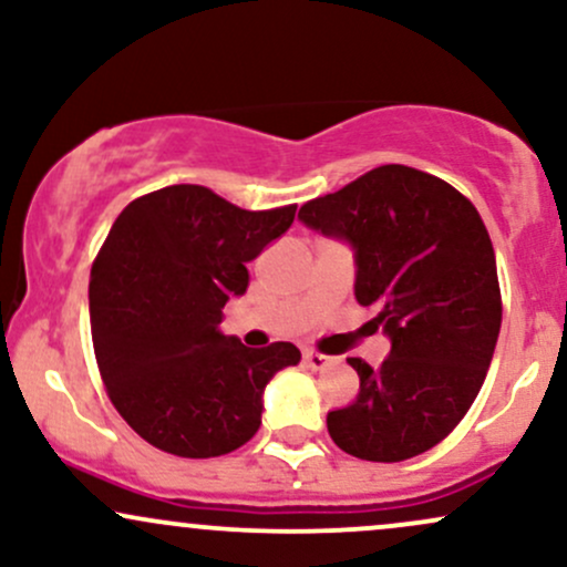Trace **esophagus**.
<instances>
[{
  "label": "esophagus",
  "mask_w": 567,
  "mask_h": 567,
  "mask_svg": "<svg viewBox=\"0 0 567 567\" xmlns=\"http://www.w3.org/2000/svg\"><path fill=\"white\" fill-rule=\"evenodd\" d=\"M330 360H333V357L322 354V351H317V349H303V362H306V365H309L311 370L324 368Z\"/></svg>",
  "instance_id": "obj_1"
}]
</instances>
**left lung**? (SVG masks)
Segmentation results:
<instances>
[{
	"mask_svg": "<svg viewBox=\"0 0 567 567\" xmlns=\"http://www.w3.org/2000/svg\"><path fill=\"white\" fill-rule=\"evenodd\" d=\"M298 218L351 243L357 301L392 338L379 368L349 357L360 394L330 410V437L381 464L426 453L472 408L498 341L496 252L477 207L437 175L381 165L309 199Z\"/></svg>",
	"mask_w": 567,
	"mask_h": 567,
	"instance_id": "left-lung-1",
	"label": "left lung"
}]
</instances>
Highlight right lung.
I'll return each instance as SVG.
<instances>
[{
    "label": "right lung",
    "mask_w": 567,
    "mask_h": 567,
    "mask_svg": "<svg viewBox=\"0 0 567 567\" xmlns=\"http://www.w3.org/2000/svg\"><path fill=\"white\" fill-rule=\"evenodd\" d=\"M292 218L296 205L243 210L178 184L114 220L90 271V328L109 400L148 445L213 458L258 432L266 383L301 351L245 347L218 330L220 309L247 290V261Z\"/></svg>",
    "instance_id": "right-lung-1"
}]
</instances>
